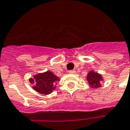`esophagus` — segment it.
I'll list each match as a JSON object with an SVG mask.
<instances>
[{"instance_id": "34e87169", "label": "esophagus", "mask_w": 130, "mask_h": 130, "mask_svg": "<svg viewBox=\"0 0 130 130\" xmlns=\"http://www.w3.org/2000/svg\"><path fill=\"white\" fill-rule=\"evenodd\" d=\"M69 73H75V70H70V71H69Z\"/></svg>"}]
</instances>
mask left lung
<instances>
[{
  "mask_svg": "<svg viewBox=\"0 0 130 130\" xmlns=\"http://www.w3.org/2000/svg\"><path fill=\"white\" fill-rule=\"evenodd\" d=\"M86 79L89 86L91 88H98L101 86V83L104 81L103 77L101 74L95 72L94 71H90L88 73Z\"/></svg>",
  "mask_w": 130,
  "mask_h": 130,
  "instance_id": "left-lung-1",
  "label": "left lung"
}]
</instances>
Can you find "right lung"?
<instances>
[{"label":"right lung","instance_id":"add662e5","mask_svg":"<svg viewBox=\"0 0 130 130\" xmlns=\"http://www.w3.org/2000/svg\"><path fill=\"white\" fill-rule=\"evenodd\" d=\"M32 88L41 94H50L56 88L57 82L60 81L59 77L53 72L46 71L44 73H39L33 75L29 79Z\"/></svg>","mask_w":130,"mask_h":130}]
</instances>
